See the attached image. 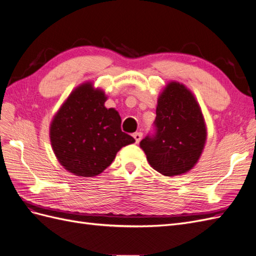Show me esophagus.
Returning <instances> with one entry per match:
<instances>
[{
  "mask_svg": "<svg viewBox=\"0 0 256 256\" xmlns=\"http://www.w3.org/2000/svg\"><path fill=\"white\" fill-rule=\"evenodd\" d=\"M142 136H143L142 132H134V140H136V143L140 142L142 140Z\"/></svg>",
  "mask_w": 256,
  "mask_h": 256,
  "instance_id": "obj_1",
  "label": "esophagus"
}]
</instances>
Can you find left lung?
I'll return each mask as SVG.
<instances>
[{
  "instance_id": "1",
  "label": "left lung",
  "mask_w": 256,
  "mask_h": 256,
  "mask_svg": "<svg viewBox=\"0 0 256 256\" xmlns=\"http://www.w3.org/2000/svg\"><path fill=\"white\" fill-rule=\"evenodd\" d=\"M154 132L140 142L147 161L164 176H177L196 164L207 131L204 116L192 92L170 82L158 98Z\"/></svg>"
}]
</instances>
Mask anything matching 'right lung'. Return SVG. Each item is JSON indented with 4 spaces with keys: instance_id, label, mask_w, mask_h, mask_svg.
<instances>
[{
    "instance_id": "obj_1",
    "label": "right lung",
    "mask_w": 256,
    "mask_h": 256,
    "mask_svg": "<svg viewBox=\"0 0 256 256\" xmlns=\"http://www.w3.org/2000/svg\"><path fill=\"white\" fill-rule=\"evenodd\" d=\"M104 92L92 82L79 85L54 115L50 141L60 164L76 176L94 177L109 166L122 147L134 143L122 132V118L106 109Z\"/></svg>"
}]
</instances>
